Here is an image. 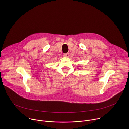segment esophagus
Instances as JSON below:
<instances>
[{"mask_svg": "<svg viewBox=\"0 0 129 129\" xmlns=\"http://www.w3.org/2000/svg\"><path fill=\"white\" fill-rule=\"evenodd\" d=\"M64 56L65 57H69V53L68 52V53L64 54Z\"/></svg>", "mask_w": 129, "mask_h": 129, "instance_id": "1", "label": "esophagus"}]
</instances>
